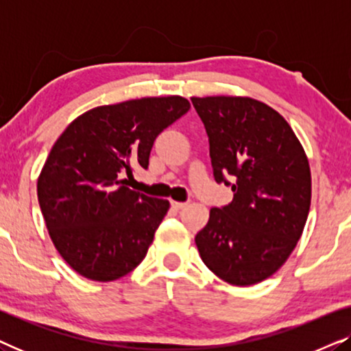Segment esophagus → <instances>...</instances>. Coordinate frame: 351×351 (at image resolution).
<instances>
[{
    "mask_svg": "<svg viewBox=\"0 0 351 351\" xmlns=\"http://www.w3.org/2000/svg\"><path fill=\"white\" fill-rule=\"evenodd\" d=\"M171 206H172V209L180 210V209L185 208L186 203H180V201H171Z\"/></svg>",
    "mask_w": 351,
    "mask_h": 351,
    "instance_id": "1",
    "label": "esophagus"
}]
</instances>
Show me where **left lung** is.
<instances>
[{
    "instance_id": "obj_1",
    "label": "left lung",
    "mask_w": 351,
    "mask_h": 351,
    "mask_svg": "<svg viewBox=\"0 0 351 351\" xmlns=\"http://www.w3.org/2000/svg\"><path fill=\"white\" fill-rule=\"evenodd\" d=\"M209 137L217 184L232 203L213 208L196 233L210 271L251 286L280 270L304 232L311 201L306 155L276 110L249 97H191Z\"/></svg>"
}]
</instances>
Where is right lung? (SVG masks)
I'll use <instances>...</instances> for the list:
<instances>
[{
  "mask_svg": "<svg viewBox=\"0 0 351 351\" xmlns=\"http://www.w3.org/2000/svg\"><path fill=\"white\" fill-rule=\"evenodd\" d=\"M190 110L180 95L86 112L62 132L38 179V201L62 258L81 276L114 281L147 256L169 201L126 186L156 137Z\"/></svg>",
  "mask_w": 351,
  "mask_h": 351,
  "instance_id": "obj_1",
  "label": "right lung"
}]
</instances>
